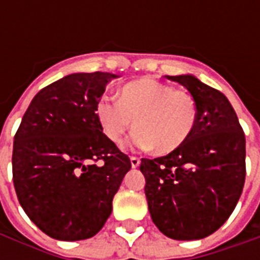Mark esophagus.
<instances>
[{"mask_svg": "<svg viewBox=\"0 0 260 260\" xmlns=\"http://www.w3.org/2000/svg\"><path fill=\"white\" fill-rule=\"evenodd\" d=\"M131 164H132V167H134V169L139 167V164H141V158L136 157V156H131Z\"/></svg>", "mask_w": 260, "mask_h": 260, "instance_id": "esophagus-1", "label": "esophagus"}]
</instances>
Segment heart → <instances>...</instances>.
<instances>
[{
	"label": "heart",
	"mask_w": 260,
	"mask_h": 260,
	"mask_svg": "<svg viewBox=\"0 0 260 260\" xmlns=\"http://www.w3.org/2000/svg\"><path fill=\"white\" fill-rule=\"evenodd\" d=\"M96 114L104 135L121 146L132 126L134 145L167 154L185 143L198 122V104L189 91L156 79L132 80L119 89V100L103 96Z\"/></svg>",
	"instance_id": "obj_1"
}]
</instances>
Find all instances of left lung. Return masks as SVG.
<instances>
[{"mask_svg":"<svg viewBox=\"0 0 260 260\" xmlns=\"http://www.w3.org/2000/svg\"><path fill=\"white\" fill-rule=\"evenodd\" d=\"M198 104L191 138L167 156L142 158L153 223L173 240H201L223 225L245 182V135L221 91L191 75L167 76Z\"/></svg>","mask_w":260,"mask_h":260,"instance_id":"left-lung-1","label":"left lung"}]
</instances>
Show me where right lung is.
Listing matches in <instances>:
<instances>
[{"label":"right lung","mask_w":260,"mask_h":260,"mask_svg":"<svg viewBox=\"0 0 260 260\" xmlns=\"http://www.w3.org/2000/svg\"><path fill=\"white\" fill-rule=\"evenodd\" d=\"M115 75L72 74L43 87L14 138L12 178L20 206L44 234L90 238L113 210L129 157L103 134L96 106Z\"/></svg>","instance_id":"1"}]
</instances>
